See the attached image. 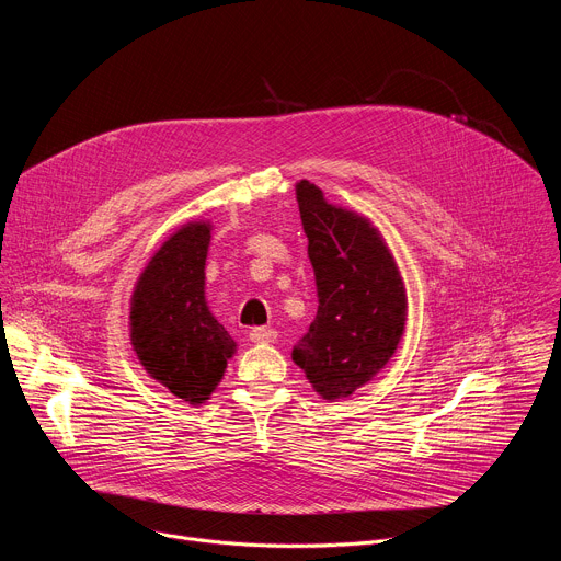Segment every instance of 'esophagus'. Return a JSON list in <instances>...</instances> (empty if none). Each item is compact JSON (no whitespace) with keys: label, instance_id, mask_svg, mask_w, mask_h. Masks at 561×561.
Segmentation results:
<instances>
[{"label":"esophagus","instance_id":"esophagus-1","mask_svg":"<svg viewBox=\"0 0 561 561\" xmlns=\"http://www.w3.org/2000/svg\"><path fill=\"white\" fill-rule=\"evenodd\" d=\"M251 342L253 344H273L277 340V333L273 329H266V327H257L251 331Z\"/></svg>","mask_w":561,"mask_h":561}]
</instances>
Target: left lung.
<instances>
[{
	"label": "left lung",
	"mask_w": 561,
	"mask_h": 561,
	"mask_svg": "<svg viewBox=\"0 0 561 561\" xmlns=\"http://www.w3.org/2000/svg\"><path fill=\"white\" fill-rule=\"evenodd\" d=\"M295 195L319 306L293 362L319 397L340 402L366 386L402 342L407 286L366 215L331 204L308 180L295 184Z\"/></svg>",
	"instance_id": "obj_1"
}]
</instances>
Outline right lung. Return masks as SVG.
Listing matches in <instances>:
<instances>
[{"instance_id": "add662e5", "label": "right lung", "mask_w": 561, "mask_h": 561, "mask_svg": "<svg viewBox=\"0 0 561 561\" xmlns=\"http://www.w3.org/2000/svg\"><path fill=\"white\" fill-rule=\"evenodd\" d=\"M213 224L186 221L139 273L128 331L144 370L188 407L206 404L237 342L206 301V255Z\"/></svg>"}]
</instances>
